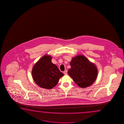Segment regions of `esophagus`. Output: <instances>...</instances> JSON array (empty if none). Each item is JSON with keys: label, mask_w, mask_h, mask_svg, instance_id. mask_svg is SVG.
<instances>
[{"label": "esophagus", "mask_w": 124, "mask_h": 124, "mask_svg": "<svg viewBox=\"0 0 124 124\" xmlns=\"http://www.w3.org/2000/svg\"><path fill=\"white\" fill-rule=\"evenodd\" d=\"M63 73L64 74H65V75H66L67 74V70H65V71H64V72H63Z\"/></svg>", "instance_id": "34e87169"}]
</instances>
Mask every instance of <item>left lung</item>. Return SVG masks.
<instances>
[{
  "instance_id": "8db88e82",
  "label": "left lung",
  "mask_w": 124,
  "mask_h": 124,
  "mask_svg": "<svg viewBox=\"0 0 124 124\" xmlns=\"http://www.w3.org/2000/svg\"><path fill=\"white\" fill-rule=\"evenodd\" d=\"M70 64L71 68L69 69L68 73L79 87H88L95 82L98 76V69L85 56H77L72 58Z\"/></svg>"
}]
</instances>
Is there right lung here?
I'll use <instances>...</instances> for the list:
<instances>
[{"instance_id":"1","label":"right lung","mask_w":124,"mask_h":124,"mask_svg":"<svg viewBox=\"0 0 124 124\" xmlns=\"http://www.w3.org/2000/svg\"><path fill=\"white\" fill-rule=\"evenodd\" d=\"M50 55H45L33 66L32 75L35 82L39 87L51 89L58 84L64 74L52 62Z\"/></svg>"}]
</instances>
